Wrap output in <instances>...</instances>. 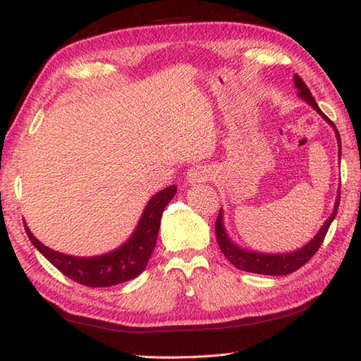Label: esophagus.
<instances>
[{
    "label": "esophagus",
    "mask_w": 361,
    "mask_h": 361,
    "mask_svg": "<svg viewBox=\"0 0 361 361\" xmlns=\"http://www.w3.org/2000/svg\"><path fill=\"white\" fill-rule=\"evenodd\" d=\"M211 169L206 166H195L192 169H189V172L186 175V181L189 185H198V183H204L211 178Z\"/></svg>",
    "instance_id": "esophagus-1"
}]
</instances>
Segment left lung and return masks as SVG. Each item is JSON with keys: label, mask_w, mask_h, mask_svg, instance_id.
<instances>
[{"label": "left lung", "mask_w": 361, "mask_h": 361, "mask_svg": "<svg viewBox=\"0 0 361 361\" xmlns=\"http://www.w3.org/2000/svg\"><path fill=\"white\" fill-rule=\"evenodd\" d=\"M295 85L298 88V96L304 99L305 102H307L312 109H315L321 116H323L329 124H331L335 130V135H336V140H338V153L341 157V137L338 130L335 128L334 122L329 119L326 114L319 110V106L317 104L315 99H313L312 93L309 87L305 85L304 80L299 78V75H295ZM338 204H340V190H338V197H336V202H335V208L334 212L331 214V217H329L324 225L321 226V229L318 231V234L313 237V239L304 245L301 250L293 251V252H286V255H264V252H256V251H248V250H243L240 247H237V245L229 239L225 228H224V219H221V211L219 212L217 220H216V237H217V243L224 252L225 257L231 262L235 268H239V270L243 271H250V273H257V274H268V276H282V274H290L296 271L298 268H301L302 265H305L309 262V260L313 257V255L318 251V248L321 247V243H323L324 237L329 231V226H331L332 220L336 216V211H338Z\"/></svg>", "instance_id": "obj_1"}]
</instances>
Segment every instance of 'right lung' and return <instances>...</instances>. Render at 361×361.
<instances>
[{
    "mask_svg": "<svg viewBox=\"0 0 361 361\" xmlns=\"http://www.w3.org/2000/svg\"><path fill=\"white\" fill-rule=\"evenodd\" d=\"M175 192L176 186H169L153 195L145 206L133 235L122 247L104 256L74 257L62 255L38 242L26 224L25 229L34 247L66 278L87 287H111L133 279L145 270L152 252L155 250L163 211Z\"/></svg>",
    "mask_w": 361,
    "mask_h": 361,
    "instance_id": "1",
    "label": "right lung"
}]
</instances>
